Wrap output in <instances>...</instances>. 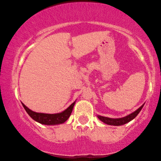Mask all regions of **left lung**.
<instances>
[{
	"label": "left lung",
	"mask_w": 161,
	"mask_h": 161,
	"mask_svg": "<svg viewBox=\"0 0 161 161\" xmlns=\"http://www.w3.org/2000/svg\"><path fill=\"white\" fill-rule=\"evenodd\" d=\"M143 105H141L138 109H137L136 111H134L133 113H132L131 114H129L127 116L122 117V118H119V119H112V118L109 117H104L102 116V115H97L98 119L101 120L102 122H104V124H108V125H113V126H121L124 125V124L128 123V122L131 121L132 120H133L135 118H136L137 115H138V113H140L141 109L143 108Z\"/></svg>",
	"instance_id": "1"
}]
</instances>
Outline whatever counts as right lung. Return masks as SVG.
I'll use <instances>...</instances> for the list:
<instances>
[{"mask_svg":"<svg viewBox=\"0 0 161 161\" xmlns=\"http://www.w3.org/2000/svg\"><path fill=\"white\" fill-rule=\"evenodd\" d=\"M75 103H76V101L74 103H72L66 110L63 111V112L54 113V114L34 112V111H32L29 108H28L23 103H22V104L25 110L29 115V116L35 121L40 124H45V125H58V124L65 123L68 119V118L71 114Z\"/></svg>","mask_w":161,"mask_h":161,"instance_id":"right-lung-1","label":"right lung"}]
</instances>
